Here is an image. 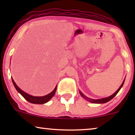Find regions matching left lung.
I'll return each mask as SVG.
<instances>
[{
    "mask_svg": "<svg viewBox=\"0 0 135 135\" xmlns=\"http://www.w3.org/2000/svg\"><path fill=\"white\" fill-rule=\"evenodd\" d=\"M124 82H125V79L123 81L122 84L120 85V86L119 88V89H118L117 91H116L115 93H114L113 95H112L111 96H110V97H107V98H103V99H91V98H87L86 97H85L84 94H83L82 92L80 91H79V93H80V95L82 96V97L84 98V99H85L86 100H87L88 101H90V103H97V104H102V103H106L107 102H108V101H109L110 100H111V99L115 97V96L117 95L118 93V92L120 91V90L121 89V88L122 87L123 84H124Z\"/></svg>",
    "mask_w": 135,
    "mask_h": 135,
    "instance_id": "8db88e82",
    "label": "left lung"
}]
</instances>
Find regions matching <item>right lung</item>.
Returning a JSON list of instances; mask_svg holds the SVG:
<instances>
[{"instance_id": "right-lung-1", "label": "right lung", "mask_w": 135, "mask_h": 135, "mask_svg": "<svg viewBox=\"0 0 135 135\" xmlns=\"http://www.w3.org/2000/svg\"><path fill=\"white\" fill-rule=\"evenodd\" d=\"M12 80L13 82V84L15 87L16 90L19 92V93L21 94V95L23 96V97L25 98V99H26L27 101H29V103H33V104H44V103H47L48 101L50 100V99L52 98V97L54 96L55 94V92L56 91V88L57 85L55 86V89L53 90L51 93H50L48 95L44 96V97H34V96L30 95L29 94L26 93V92L23 91V90L20 89V88L18 87V86L16 85V84L15 82L13 79L12 77Z\"/></svg>"}]
</instances>
